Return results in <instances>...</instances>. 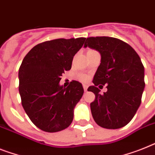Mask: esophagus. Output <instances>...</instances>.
<instances>
[{"mask_svg":"<svg viewBox=\"0 0 155 155\" xmlns=\"http://www.w3.org/2000/svg\"><path fill=\"white\" fill-rule=\"evenodd\" d=\"M83 88H84V90H85V91H87V89H88V85H85V84H84V85H83Z\"/></svg>","mask_w":155,"mask_h":155,"instance_id":"1","label":"esophagus"}]
</instances>
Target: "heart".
Wrapping results in <instances>:
<instances>
[{
	"instance_id": "b5f03b06",
	"label": "heart",
	"mask_w": 155,
	"mask_h": 155,
	"mask_svg": "<svg viewBox=\"0 0 155 155\" xmlns=\"http://www.w3.org/2000/svg\"><path fill=\"white\" fill-rule=\"evenodd\" d=\"M79 79L81 81H86L88 80V76H86L85 74H81L79 75Z\"/></svg>"
}]
</instances>
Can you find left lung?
<instances>
[{"label":"left lung","mask_w":155,"mask_h":155,"mask_svg":"<svg viewBox=\"0 0 155 155\" xmlns=\"http://www.w3.org/2000/svg\"><path fill=\"white\" fill-rule=\"evenodd\" d=\"M101 54L98 66L88 91L95 101L90 104L93 120L107 129H118L132 120L141 104L145 88L144 66L138 54L120 39L108 36L87 38L84 47ZM107 85L104 94L96 86Z\"/></svg>","instance_id":"left-lung-1"}]
</instances>
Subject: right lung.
Listing matches in <instances>:
<instances>
[{"label": "right lung", "mask_w": 155, "mask_h": 155, "mask_svg": "<svg viewBox=\"0 0 155 155\" xmlns=\"http://www.w3.org/2000/svg\"><path fill=\"white\" fill-rule=\"evenodd\" d=\"M85 38L58 39L35 46L19 69V92L24 111L37 127L57 132L68 127L75 106L82 97L81 83L59 85L65 70H70L75 54Z\"/></svg>", "instance_id": "add662e5"}]
</instances>
